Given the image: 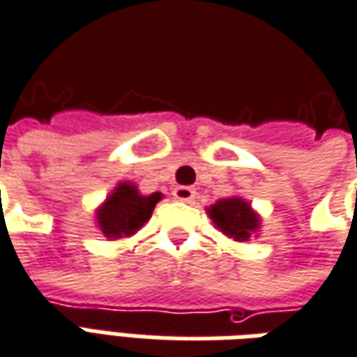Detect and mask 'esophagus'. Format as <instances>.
Instances as JSON below:
<instances>
[{
    "mask_svg": "<svg viewBox=\"0 0 357 357\" xmlns=\"http://www.w3.org/2000/svg\"><path fill=\"white\" fill-rule=\"evenodd\" d=\"M174 197H176L178 201H183V203H191V201L195 199V189H193V187L179 185L174 189Z\"/></svg>",
    "mask_w": 357,
    "mask_h": 357,
    "instance_id": "obj_1",
    "label": "esophagus"
}]
</instances>
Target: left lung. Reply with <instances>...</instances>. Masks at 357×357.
<instances>
[{
	"mask_svg": "<svg viewBox=\"0 0 357 357\" xmlns=\"http://www.w3.org/2000/svg\"><path fill=\"white\" fill-rule=\"evenodd\" d=\"M213 224L226 238L234 241H249L259 236L261 216L241 197H226L206 208Z\"/></svg>",
	"mask_w": 357,
	"mask_h": 357,
	"instance_id": "obj_1",
	"label": "left lung"
}]
</instances>
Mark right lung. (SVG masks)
I'll use <instances>...</instances> for the list:
<instances>
[{
	"label": "right lung",
	"instance_id": "obj_1",
	"mask_svg": "<svg viewBox=\"0 0 357 357\" xmlns=\"http://www.w3.org/2000/svg\"><path fill=\"white\" fill-rule=\"evenodd\" d=\"M158 201H162L158 191L143 195L133 181H119L96 208L94 220L108 239L131 238L151 220Z\"/></svg>",
	"mask_w": 357,
	"mask_h": 357
}]
</instances>
